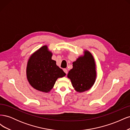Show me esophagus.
<instances>
[{
    "label": "esophagus",
    "instance_id": "obj_1",
    "mask_svg": "<svg viewBox=\"0 0 130 130\" xmlns=\"http://www.w3.org/2000/svg\"><path fill=\"white\" fill-rule=\"evenodd\" d=\"M63 71H64V72L66 74H67V73H68V70H67V69H63Z\"/></svg>",
    "mask_w": 130,
    "mask_h": 130
}]
</instances>
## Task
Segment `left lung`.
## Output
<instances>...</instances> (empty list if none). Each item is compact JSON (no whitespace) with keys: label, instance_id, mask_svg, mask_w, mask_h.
<instances>
[{"label":"left lung","instance_id":"1","mask_svg":"<svg viewBox=\"0 0 130 130\" xmlns=\"http://www.w3.org/2000/svg\"><path fill=\"white\" fill-rule=\"evenodd\" d=\"M84 53V55L80 56L73 62V68L67 75L74 89L78 93L91 88L96 77V64L93 56L87 50Z\"/></svg>","mask_w":130,"mask_h":130}]
</instances>
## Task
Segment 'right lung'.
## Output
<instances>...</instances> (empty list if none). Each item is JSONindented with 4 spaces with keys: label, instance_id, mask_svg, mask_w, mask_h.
I'll list each match as a JSON object with an SVG mask.
<instances>
[{
    "label": "right lung",
    "instance_id": "add662e5",
    "mask_svg": "<svg viewBox=\"0 0 130 130\" xmlns=\"http://www.w3.org/2000/svg\"><path fill=\"white\" fill-rule=\"evenodd\" d=\"M52 52L47 45L42 46L30 56L26 66V77L29 83L38 91L49 93L58 78L66 73L52 59Z\"/></svg>",
    "mask_w": 130,
    "mask_h": 130
}]
</instances>
